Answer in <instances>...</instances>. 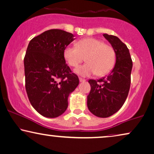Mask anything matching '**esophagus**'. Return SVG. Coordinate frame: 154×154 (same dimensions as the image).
I'll return each instance as SVG.
<instances>
[{
  "mask_svg": "<svg viewBox=\"0 0 154 154\" xmlns=\"http://www.w3.org/2000/svg\"><path fill=\"white\" fill-rule=\"evenodd\" d=\"M85 81H86V79H82V78H79V82H85Z\"/></svg>",
  "mask_w": 154,
  "mask_h": 154,
  "instance_id": "obj_1",
  "label": "esophagus"
}]
</instances>
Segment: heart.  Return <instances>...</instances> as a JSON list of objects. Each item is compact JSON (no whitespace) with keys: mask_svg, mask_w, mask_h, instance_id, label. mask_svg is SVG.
Segmentation results:
<instances>
[{"mask_svg":"<svg viewBox=\"0 0 154 154\" xmlns=\"http://www.w3.org/2000/svg\"><path fill=\"white\" fill-rule=\"evenodd\" d=\"M76 47L65 48L63 56L70 66L77 67L84 60L86 63L75 69L80 76L88 77L96 73L103 76L110 72L115 63L113 47L96 38H88L79 40Z\"/></svg>","mask_w":154,"mask_h":154,"instance_id":"b5f03b06","label":"heart"}]
</instances>
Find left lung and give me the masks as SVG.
<instances>
[{"mask_svg":"<svg viewBox=\"0 0 154 154\" xmlns=\"http://www.w3.org/2000/svg\"><path fill=\"white\" fill-rule=\"evenodd\" d=\"M113 47L116 63L107 77L98 80L90 79L91 91L87 96V106L95 116L106 118L121 109L128 95L133 62L126 45L116 36L103 34Z\"/></svg>","mask_w":154,"mask_h":154,"instance_id":"8db88e82","label":"left lung"}]
</instances>
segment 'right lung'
Listing matches in <instances>:
<instances>
[{
    "label": "right lung",
    "mask_w": 154,
    "mask_h": 154,
    "mask_svg": "<svg viewBox=\"0 0 154 154\" xmlns=\"http://www.w3.org/2000/svg\"><path fill=\"white\" fill-rule=\"evenodd\" d=\"M74 37L63 30L51 29L35 37L28 45L23 60L26 90L31 105L45 117L63 114L69 95L79 84L63 56Z\"/></svg>",
    "instance_id": "add662e5"
}]
</instances>
